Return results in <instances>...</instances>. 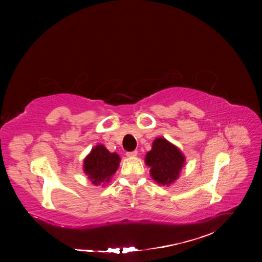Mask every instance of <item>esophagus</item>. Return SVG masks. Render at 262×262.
I'll return each mask as SVG.
<instances>
[{
  "mask_svg": "<svg viewBox=\"0 0 262 262\" xmlns=\"http://www.w3.org/2000/svg\"><path fill=\"white\" fill-rule=\"evenodd\" d=\"M126 155L128 158H135L137 157V151H133V152H127Z\"/></svg>",
  "mask_w": 262,
  "mask_h": 262,
  "instance_id": "34e87169",
  "label": "esophagus"
}]
</instances>
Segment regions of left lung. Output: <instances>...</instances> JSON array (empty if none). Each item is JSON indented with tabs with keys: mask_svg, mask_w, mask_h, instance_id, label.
<instances>
[{
	"mask_svg": "<svg viewBox=\"0 0 262 262\" xmlns=\"http://www.w3.org/2000/svg\"><path fill=\"white\" fill-rule=\"evenodd\" d=\"M145 163L151 168L149 174L153 180L161 186L169 187L179 179L186 158L174 144L164 137H157L153 141L151 151L146 153Z\"/></svg>",
	"mask_w": 262,
	"mask_h": 262,
	"instance_id": "8db88e82",
	"label": "left lung"
}]
</instances>
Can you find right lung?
I'll use <instances>...</instances> for the list:
<instances>
[{
  "label": "right lung",
  "mask_w": 262,
  "mask_h": 262,
  "mask_svg": "<svg viewBox=\"0 0 262 262\" xmlns=\"http://www.w3.org/2000/svg\"><path fill=\"white\" fill-rule=\"evenodd\" d=\"M120 157L111 153L102 144H98L83 160V171L94 186H104L118 170Z\"/></svg>",
  "instance_id": "add662e5"
}]
</instances>
